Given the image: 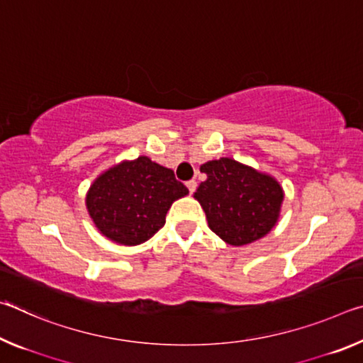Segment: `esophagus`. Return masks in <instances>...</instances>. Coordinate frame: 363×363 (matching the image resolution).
I'll use <instances>...</instances> for the list:
<instances>
[{
  "label": "esophagus",
  "mask_w": 363,
  "mask_h": 363,
  "mask_svg": "<svg viewBox=\"0 0 363 363\" xmlns=\"http://www.w3.org/2000/svg\"><path fill=\"white\" fill-rule=\"evenodd\" d=\"M186 186H187V189H189V192H190V194H194V192H195V189H196V182H195V181H189V182H186Z\"/></svg>",
  "instance_id": "esophagus-1"
}]
</instances>
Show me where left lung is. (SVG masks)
Segmentation results:
<instances>
[{"label": "left lung", "instance_id": "8db88e82", "mask_svg": "<svg viewBox=\"0 0 363 363\" xmlns=\"http://www.w3.org/2000/svg\"><path fill=\"white\" fill-rule=\"evenodd\" d=\"M206 174L194 194L210 229L232 247L266 237L280 218L285 192L274 176L223 157L200 167Z\"/></svg>", "mask_w": 363, "mask_h": 363}]
</instances>
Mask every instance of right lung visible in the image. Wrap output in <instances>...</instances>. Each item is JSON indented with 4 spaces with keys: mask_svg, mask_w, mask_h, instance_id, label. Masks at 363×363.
Returning <instances> with one entry per match:
<instances>
[{
    "mask_svg": "<svg viewBox=\"0 0 363 363\" xmlns=\"http://www.w3.org/2000/svg\"><path fill=\"white\" fill-rule=\"evenodd\" d=\"M187 194L173 169L140 155L102 171L89 186L84 201L104 237L136 247L162 229L171 205Z\"/></svg>",
    "mask_w": 363,
    "mask_h": 363,
    "instance_id": "1",
    "label": "right lung"
}]
</instances>
